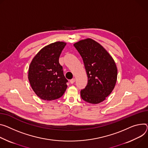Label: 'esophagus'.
Segmentation results:
<instances>
[{"instance_id": "obj_1", "label": "esophagus", "mask_w": 148, "mask_h": 148, "mask_svg": "<svg viewBox=\"0 0 148 148\" xmlns=\"http://www.w3.org/2000/svg\"><path fill=\"white\" fill-rule=\"evenodd\" d=\"M75 78H73V79H71L70 80V82L71 84H74V82H75Z\"/></svg>"}]
</instances>
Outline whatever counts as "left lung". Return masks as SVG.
I'll return each instance as SVG.
<instances>
[{
	"instance_id": "obj_1",
	"label": "left lung",
	"mask_w": 148,
	"mask_h": 148,
	"mask_svg": "<svg viewBox=\"0 0 148 148\" xmlns=\"http://www.w3.org/2000/svg\"><path fill=\"white\" fill-rule=\"evenodd\" d=\"M74 46L82 56L88 77V83L80 91L85 101L98 104L113 90L117 69L112 57L99 43L91 38L81 40Z\"/></svg>"
}]
</instances>
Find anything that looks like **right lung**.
Instances as JSON below:
<instances>
[{
  "label": "right lung",
  "instance_id": "1",
  "mask_svg": "<svg viewBox=\"0 0 148 148\" xmlns=\"http://www.w3.org/2000/svg\"><path fill=\"white\" fill-rule=\"evenodd\" d=\"M66 43L57 41L40 50L32 59L28 70V79L36 95L44 100L60 98L68 82L63 73L59 58Z\"/></svg>",
  "mask_w": 148,
  "mask_h": 148
}]
</instances>
